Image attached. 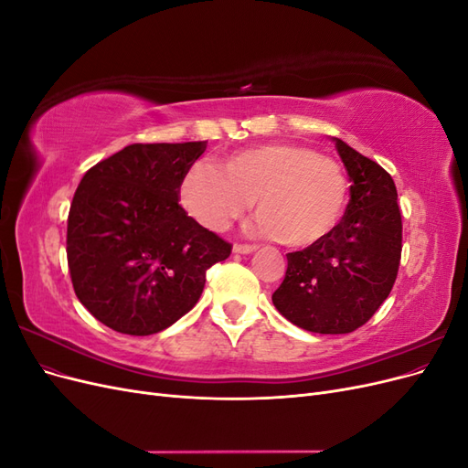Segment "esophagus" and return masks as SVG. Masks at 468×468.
Returning <instances> with one entry per match:
<instances>
[{
	"label": "esophagus",
	"instance_id": "1",
	"mask_svg": "<svg viewBox=\"0 0 468 468\" xmlns=\"http://www.w3.org/2000/svg\"><path fill=\"white\" fill-rule=\"evenodd\" d=\"M256 250H258V246H253V244H234V253H251Z\"/></svg>",
	"mask_w": 468,
	"mask_h": 468
}]
</instances>
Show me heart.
<instances>
[{
  "label": "heart",
  "mask_w": 468,
  "mask_h": 468,
  "mask_svg": "<svg viewBox=\"0 0 468 468\" xmlns=\"http://www.w3.org/2000/svg\"><path fill=\"white\" fill-rule=\"evenodd\" d=\"M344 167L301 144H263L232 154L222 172L197 164L181 181V205L212 232H224L256 199L258 230L306 248L328 236L347 203Z\"/></svg>",
  "instance_id": "1"
}]
</instances>
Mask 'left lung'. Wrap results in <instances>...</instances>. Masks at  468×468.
I'll return each mask as SVG.
<instances>
[{
    "label": "left lung",
    "instance_id": "left-lung-1",
    "mask_svg": "<svg viewBox=\"0 0 468 468\" xmlns=\"http://www.w3.org/2000/svg\"><path fill=\"white\" fill-rule=\"evenodd\" d=\"M349 176L344 218L320 242L287 253L273 292L279 313L314 334H349L387 301L399 275L402 217L399 193L377 162L334 138Z\"/></svg>",
    "mask_w": 468,
    "mask_h": 468
}]
</instances>
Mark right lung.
Returning a JSON list of instances; mask_svg holds the SVG:
<instances>
[{
	"mask_svg": "<svg viewBox=\"0 0 468 468\" xmlns=\"http://www.w3.org/2000/svg\"><path fill=\"white\" fill-rule=\"evenodd\" d=\"M207 143L131 144L76 189L66 253L80 303L111 330L150 335L199 301L207 269L232 246L187 217L181 181Z\"/></svg>",
	"mask_w": 468,
	"mask_h": 468,
	"instance_id": "right-lung-1",
	"label": "right lung"
}]
</instances>
